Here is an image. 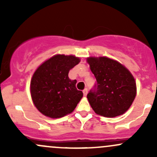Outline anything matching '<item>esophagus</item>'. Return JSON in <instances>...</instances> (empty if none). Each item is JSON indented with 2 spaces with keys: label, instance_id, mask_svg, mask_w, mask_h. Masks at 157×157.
<instances>
[{
  "label": "esophagus",
  "instance_id": "obj_1",
  "mask_svg": "<svg viewBox=\"0 0 157 157\" xmlns=\"http://www.w3.org/2000/svg\"><path fill=\"white\" fill-rule=\"evenodd\" d=\"M83 96H86V95H87V93H88V90H87V89H84V90H83Z\"/></svg>",
  "mask_w": 157,
  "mask_h": 157
}]
</instances>
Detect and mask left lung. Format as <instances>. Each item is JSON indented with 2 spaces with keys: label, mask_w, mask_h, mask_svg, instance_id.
Returning <instances> with one entry per match:
<instances>
[{
  "label": "left lung",
  "mask_w": 157,
  "mask_h": 157,
  "mask_svg": "<svg viewBox=\"0 0 157 157\" xmlns=\"http://www.w3.org/2000/svg\"><path fill=\"white\" fill-rule=\"evenodd\" d=\"M86 62L97 82L95 90L87 94L93 111L107 118L125 113L137 94L132 74L122 64L108 57L90 56Z\"/></svg>",
  "instance_id": "1"
}]
</instances>
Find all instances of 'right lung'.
<instances>
[{
  "label": "right lung",
  "mask_w": 157,
  "mask_h": 157,
  "mask_svg": "<svg viewBox=\"0 0 157 157\" xmlns=\"http://www.w3.org/2000/svg\"><path fill=\"white\" fill-rule=\"evenodd\" d=\"M80 61V58L74 55L58 54L35 71L30 93L33 104L42 115L59 118L74 112L83 94L77 90V80H71L68 73Z\"/></svg>",
  "instance_id": "right-lung-1"
}]
</instances>
